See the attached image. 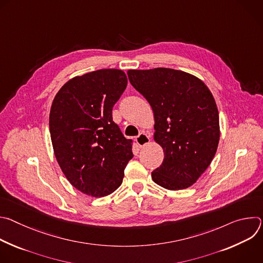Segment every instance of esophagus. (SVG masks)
Masks as SVG:
<instances>
[{
  "label": "esophagus",
  "mask_w": 263,
  "mask_h": 263,
  "mask_svg": "<svg viewBox=\"0 0 263 263\" xmlns=\"http://www.w3.org/2000/svg\"><path fill=\"white\" fill-rule=\"evenodd\" d=\"M149 142V137L144 134V133H140L137 137H136V143L139 145V146H143L145 145L146 143Z\"/></svg>",
  "instance_id": "obj_1"
}]
</instances>
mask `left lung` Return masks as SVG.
<instances>
[{
  "label": "left lung",
  "mask_w": 263,
  "mask_h": 263,
  "mask_svg": "<svg viewBox=\"0 0 263 263\" xmlns=\"http://www.w3.org/2000/svg\"><path fill=\"white\" fill-rule=\"evenodd\" d=\"M129 81L151 105L154 139L164 152L153 181L170 191L192 186L211 163L219 140L218 110L208 87L182 70L130 69Z\"/></svg>",
  "instance_id": "8db88e82"
}]
</instances>
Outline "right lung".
I'll list each match as a JSON object with an SVG mask.
<instances>
[{
  "mask_svg": "<svg viewBox=\"0 0 263 263\" xmlns=\"http://www.w3.org/2000/svg\"><path fill=\"white\" fill-rule=\"evenodd\" d=\"M121 69L87 72L55 96L50 133L61 171L81 193L101 198L117 191L132 159V139L112 120V108L127 87Z\"/></svg>",
  "mask_w": 263,
  "mask_h": 263,
  "instance_id": "obj_1",
  "label": "right lung"
}]
</instances>
